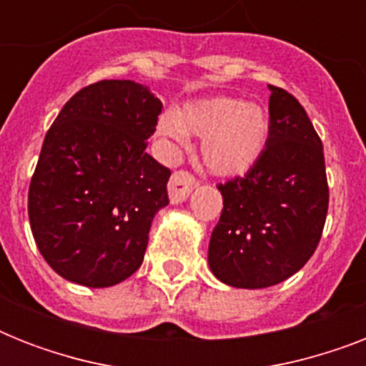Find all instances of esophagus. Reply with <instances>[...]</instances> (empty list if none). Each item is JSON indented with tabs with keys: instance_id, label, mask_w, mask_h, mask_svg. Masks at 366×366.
Listing matches in <instances>:
<instances>
[{
	"instance_id": "obj_1",
	"label": "esophagus",
	"mask_w": 366,
	"mask_h": 366,
	"mask_svg": "<svg viewBox=\"0 0 366 366\" xmlns=\"http://www.w3.org/2000/svg\"><path fill=\"white\" fill-rule=\"evenodd\" d=\"M195 186H197V178L189 171L172 172L171 180H169V197L172 203H182L188 199Z\"/></svg>"
}]
</instances>
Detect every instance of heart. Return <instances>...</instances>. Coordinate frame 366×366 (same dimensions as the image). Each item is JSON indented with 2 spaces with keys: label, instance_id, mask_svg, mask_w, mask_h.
<instances>
[{
  "label": "heart",
  "instance_id": "1",
  "mask_svg": "<svg viewBox=\"0 0 366 366\" xmlns=\"http://www.w3.org/2000/svg\"><path fill=\"white\" fill-rule=\"evenodd\" d=\"M157 131L174 142H182L186 134L203 138L201 157L207 169L220 177H235L258 161L266 148L269 123L260 106L214 97L188 102L180 110L165 114Z\"/></svg>",
  "mask_w": 366,
  "mask_h": 366
}]
</instances>
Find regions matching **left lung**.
Returning a JSON list of instances; mask_svg holds the SVG:
<instances>
[{"mask_svg": "<svg viewBox=\"0 0 366 366\" xmlns=\"http://www.w3.org/2000/svg\"><path fill=\"white\" fill-rule=\"evenodd\" d=\"M266 148L244 177L218 184L224 209L209 243V266L237 289L277 285L317 249L329 211L321 138L306 110L269 85Z\"/></svg>", "mask_w": 366, "mask_h": 366, "instance_id": "obj_1", "label": "left lung"}]
</instances>
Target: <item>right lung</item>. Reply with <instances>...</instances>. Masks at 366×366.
Masks as SVG:
<instances>
[{
  "instance_id": "obj_1",
  "label": "right lung",
  "mask_w": 366,
  "mask_h": 366,
  "mask_svg": "<svg viewBox=\"0 0 366 366\" xmlns=\"http://www.w3.org/2000/svg\"><path fill=\"white\" fill-rule=\"evenodd\" d=\"M163 110L129 79L77 91L43 140L28 189L37 249L54 272L93 289L131 277L155 212L169 205L167 169L146 152Z\"/></svg>"
}]
</instances>
